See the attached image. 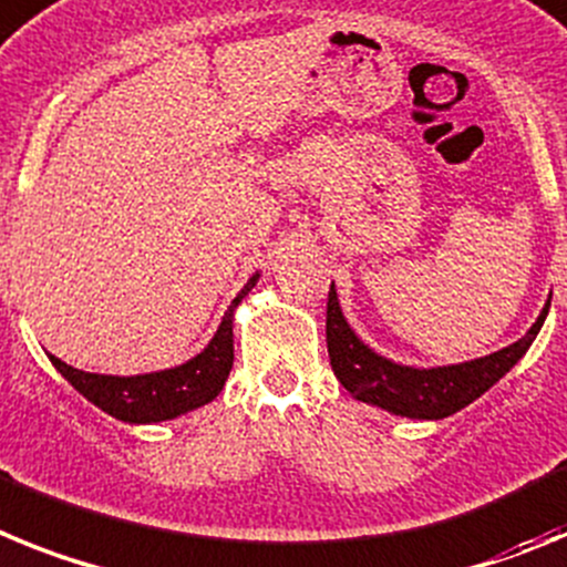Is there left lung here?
Here are the masks:
<instances>
[{"mask_svg": "<svg viewBox=\"0 0 567 567\" xmlns=\"http://www.w3.org/2000/svg\"><path fill=\"white\" fill-rule=\"evenodd\" d=\"M545 313H548V305L519 342L508 344L491 357L462 362V365L420 371V368L393 365L391 359L377 357L371 348L359 342L339 311L337 290L331 285L328 317H324L328 357H331V368L344 391L357 400L371 402V405L385 408L400 416H413V420H442V416H451L460 408L471 405L476 396H482L519 362L522 353L528 351L543 328Z\"/></svg>", "mask_w": 567, "mask_h": 567, "instance_id": "1", "label": "left lung"}]
</instances>
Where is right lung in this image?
<instances>
[{
	"instance_id": "add662e5",
	"label": "right lung",
	"mask_w": 567,
	"mask_h": 567,
	"mask_svg": "<svg viewBox=\"0 0 567 567\" xmlns=\"http://www.w3.org/2000/svg\"><path fill=\"white\" fill-rule=\"evenodd\" d=\"M256 285V277L245 285L243 293L234 299L230 311L225 313L223 324L210 344L199 357L171 371L142 373V377H102V373H85L79 368L65 365L62 359L51 357L56 371L76 388L85 400L102 408L105 413L122 422H162L174 420L179 413L194 411L205 402L216 400L223 391L225 379L234 368V308L248 297V290Z\"/></svg>"
}]
</instances>
